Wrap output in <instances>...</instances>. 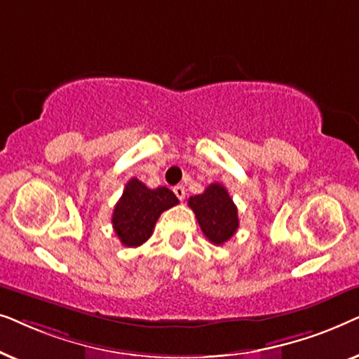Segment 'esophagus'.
I'll return each mask as SVG.
<instances>
[{
	"label": "esophagus",
	"mask_w": 359,
	"mask_h": 359,
	"mask_svg": "<svg viewBox=\"0 0 359 359\" xmlns=\"http://www.w3.org/2000/svg\"><path fill=\"white\" fill-rule=\"evenodd\" d=\"M173 193L176 194V198H178L180 201H183V199H184V196H186V189H184V186H183V184L175 186V188H173Z\"/></svg>",
	"instance_id": "esophagus-1"
}]
</instances>
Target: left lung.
Segmentation results:
<instances>
[{"label": "left lung", "instance_id": "8db88e82", "mask_svg": "<svg viewBox=\"0 0 359 359\" xmlns=\"http://www.w3.org/2000/svg\"><path fill=\"white\" fill-rule=\"evenodd\" d=\"M188 205L193 209L205 238L222 245L233 237L238 229V210L222 184H209L203 194L191 196Z\"/></svg>", "mask_w": 359, "mask_h": 359}]
</instances>
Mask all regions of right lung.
I'll return each mask as SVG.
<instances>
[{
	"label": "right lung",
	"instance_id": "1",
	"mask_svg": "<svg viewBox=\"0 0 359 359\" xmlns=\"http://www.w3.org/2000/svg\"><path fill=\"white\" fill-rule=\"evenodd\" d=\"M180 201L165 186L150 189L137 178L127 181L124 193L112 212V227L126 247H140L154 233L161 212Z\"/></svg>",
	"mask_w": 359,
	"mask_h": 359
}]
</instances>
